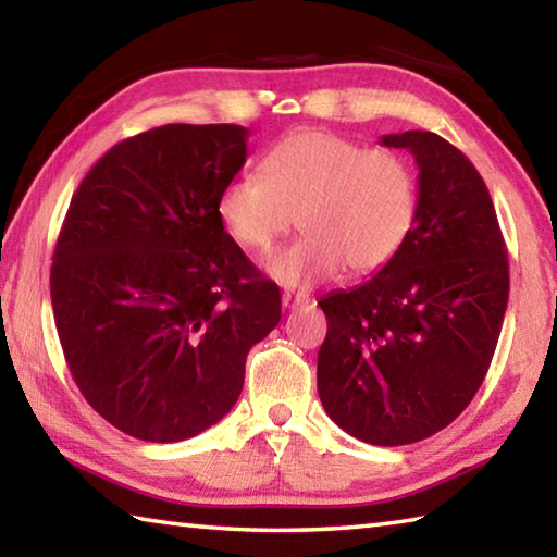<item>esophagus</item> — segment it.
Returning a JSON list of instances; mask_svg holds the SVG:
<instances>
[{
  "instance_id": "34e87169",
  "label": "esophagus",
  "mask_w": 557,
  "mask_h": 557,
  "mask_svg": "<svg viewBox=\"0 0 557 557\" xmlns=\"http://www.w3.org/2000/svg\"><path fill=\"white\" fill-rule=\"evenodd\" d=\"M307 301H309L307 295H295V292H285V295H282V309H299V307H305Z\"/></svg>"
}]
</instances>
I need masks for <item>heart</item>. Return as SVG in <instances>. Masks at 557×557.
<instances>
[{
  "label": "heart",
  "instance_id": "b5f03b06",
  "mask_svg": "<svg viewBox=\"0 0 557 557\" xmlns=\"http://www.w3.org/2000/svg\"><path fill=\"white\" fill-rule=\"evenodd\" d=\"M260 176L221 188L219 215L245 250L265 252L292 225L305 235L265 260L268 275L309 289L346 265L371 275L398 256L418 221V176L393 149H369L326 129L282 137L260 162Z\"/></svg>",
  "mask_w": 557,
  "mask_h": 557
}]
</instances>
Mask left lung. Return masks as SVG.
<instances>
[{"label":"left lung","instance_id":"1","mask_svg":"<svg viewBox=\"0 0 557 557\" xmlns=\"http://www.w3.org/2000/svg\"><path fill=\"white\" fill-rule=\"evenodd\" d=\"M418 164V221L388 265L319 299L317 388L329 418L379 447L420 442L474 398L508 301L496 211L474 164L435 132L383 135Z\"/></svg>","mask_w":557,"mask_h":557}]
</instances>
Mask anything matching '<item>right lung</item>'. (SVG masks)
<instances>
[{
	"label": "right lung",
	"mask_w": 557,
	"mask_h": 557,
	"mask_svg": "<svg viewBox=\"0 0 557 557\" xmlns=\"http://www.w3.org/2000/svg\"><path fill=\"white\" fill-rule=\"evenodd\" d=\"M240 125H164L98 159L55 243L51 305L73 381L129 437L182 442L243 391L280 289L219 215L248 157Z\"/></svg>",
	"instance_id": "1"
}]
</instances>
